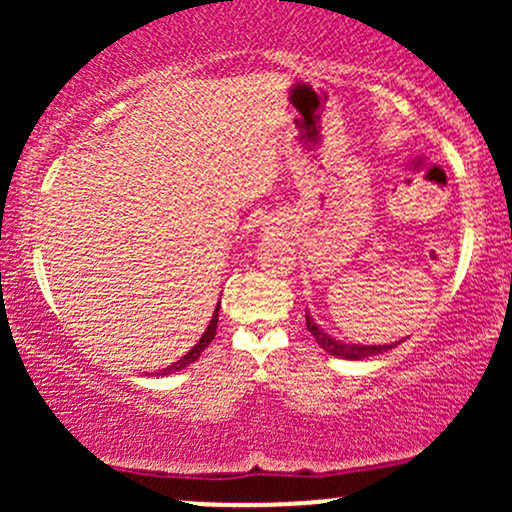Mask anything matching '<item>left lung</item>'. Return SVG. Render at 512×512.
<instances>
[{
  "instance_id": "8db88e82",
  "label": "left lung",
  "mask_w": 512,
  "mask_h": 512,
  "mask_svg": "<svg viewBox=\"0 0 512 512\" xmlns=\"http://www.w3.org/2000/svg\"><path fill=\"white\" fill-rule=\"evenodd\" d=\"M305 327H308V332L313 334L315 342L320 344V349H325L330 356H339V358H351V361H361V358H370V356H378V354H385L387 349H392L395 344H344L339 342V339L330 337L327 332H322L320 327L315 325V320L305 313Z\"/></svg>"
}]
</instances>
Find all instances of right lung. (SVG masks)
I'll return each instance as SVG.
<instances>
[{
    "label": "right lung",
    "instance_id": "right-lung-1",
    "mask_svg": "<svg viewBox=\"0 0 512 512\" xmlns=\"http://www.w3.org/2000/svg\"><path fill=\"white\" fill-rule=\"evenodd\" d=\"M219 308H221V303L216 305V310H214V315H211V322H209V327H207V332L202 334V339H199V342L192 346L190 351H187L185 356L180 358L178 363H173V366H168V368H163L161 370V375H170V373H175V370H182L185 366H190V363H195L197 358H199V354H202L204 349H207V346L211 344V339L216 337V325H219Z\"/></svg>",
    "mask_w": 512,
    "mask_h": 512
}]
</instances>
